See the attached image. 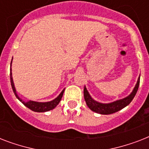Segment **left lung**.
<instances>
[{"mask_svg":"<svg viewBox=\"0 0 149 149\" xmlns=\"http://www.w3.org/2000/svg\"><path fill=\"white\" fill-rule=\"evenodd\" d=\"M139 84H140V77L138 79V81H137L134 90L129 96H127V97L124 98V99L118 100L113 101L112 103H110V104H102V103H99V102L94 100L89 94L86 87L84 86V99L86 103V105L88 106V107L91 111H94L96 113H100V114H111V113H115L117 111H120L127 106L132 102L138 91Z\"/></svg>","mask_w":149,"mask_h":149,"instance_id":"8db88e82","label":"left lung"}]
</instances>
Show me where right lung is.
Wrapping results in <instances>:
<instances>
[{"label":"right lung","mask_w":149,"mask_h":149,"mask_svg":"<svg viewBox=\"0 0 149 149\" xmlns=\"http://www.w3.org/2000/svg\"><path fill=\"white\" fill-rule=\"evenodd\" d=\"M10 84H11V87H12V90L15 93V96L17 99L19 100L20 101L22 102V104H24V106L27 107L28 108H29L30 110L33 111H36V112H45V111H49L50 110H52L56 107L57 105L58 104V103L60 102L61 99L63 97V93H64V91L65 89L63 90L59 95L57 97L55 100H52L49 102H45V103H42V102H36L32 101V100H29V101H24L22 100L21 98L17 96V93H16V90H15V84H14V82H13V78H12V72H11V63H10Z\"/></svg>","instance_id":"obj_1"}]
</instances>
